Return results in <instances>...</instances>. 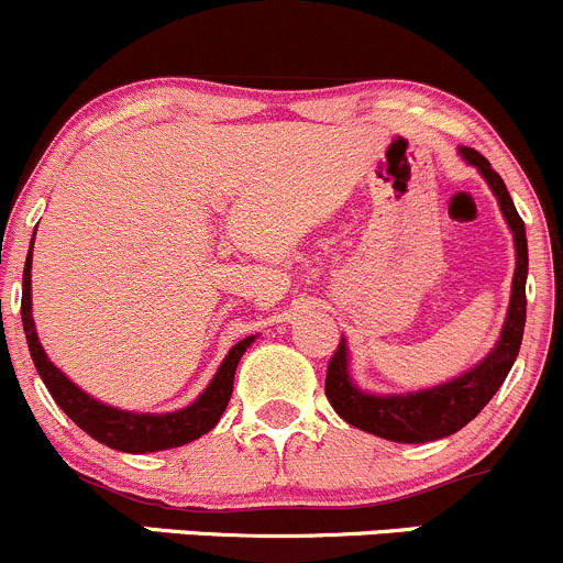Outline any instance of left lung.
<instances>
[{"mask_svg":"<svg viewBox=\"0 0 563 563\" xmlns=\"http://www.w3.org/2000/svg\"><path fill=\"white\" fill-rule=\"evenodd\" d=\"M461 156L468 165L477 167L488 187L494 189L504 219L515 239V279L512 298H509L507 320H504L501 335L490 355L479 366L466 374L431 387V390L407 393V396H371L355 387L350 376V357H346V341L341 339L339 350L333 352L324 376V396L330 407L339 411L341 420L374 437L390 439V442L422 444L433 439H444L450 433L461 431L466 422H472L485 404L496 396L501 382L507 379L515 357L520 352L526 324V274H529V243H526V224L515 208L512 197L504 187L501 176L490 167V162L474 148L461 146Z\"/></svg>","mask_w":563,"mask_h":563,"instance_id":"8db88e82","label":"left lung"}]
</instances>
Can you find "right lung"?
Segmentation results:
<instances>
[{"label":"right lung","mask_w":563,"mask_h":563,"mask_svg":"<svg viewBox=\"0 0 563 563\" xmlns=\"http://www.w3.org/2000/svg\"><path fill=\"white\" fill-rule=\"evenodd\" d=\"M21 320L23 333H26L29 355H32L34 368H37L40 379L45 382L54 401L59 404L62 411H65L80 431H86L91 439L106 444V448L121 450V453H156V450L181 448V444L195 442L202 433L211 431L219 422V417L224 415V409H228L230 396H233L235 368H239V361L243 357V352H246V346L254 341V335H249V339L239 341L228 352L222 366L213 374L211 385L187 409L167 411V415H137V411H124L95 401L89 393L80 390L75 382H69L48 361L45 350L40 346L37 330H34L32 320V249H29L26 265H23Z\"/></svg>","instance_id":"right-lung-1"}]
</instances>
